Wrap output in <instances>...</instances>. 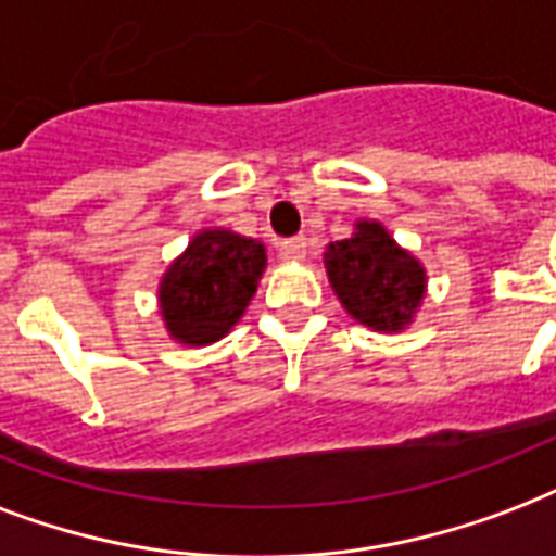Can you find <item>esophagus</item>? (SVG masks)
<instances>
[{"mask_svg":"<svg viewBox=\"0 0 556 556\" xmlns=\"http://www.w3.org/2000/svg\"><path fill=\"white\" fill-rule=\"evenodd\" d=\"M306 248H308V241L303 239V236H294V239L279 241V256H282L286 262H300V260H306Z\"/></svg>","mask_w":556,"mask_h":556,"instance_id":"1","label":"esophagus"}]
</instances>
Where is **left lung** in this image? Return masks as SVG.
Instances as JSON below:
<instances>
[{
	"label": "left lung",
	"instance_id": "1",
	"mask_svg": "<svg viewBox=\"0 0 556 556\" xmlns=\"http://www.w3.org/2000/svg\"><path fill=\"white\" fill-rule=\"evenodd\" d=\"M324 265L346 315L376 332L405 329L426 294V268L379 222H358L350 239L332 241Z\"/></svg>",
	"mask_w": 556,
	"mask_h": 556
}]
</instances>
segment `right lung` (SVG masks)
Masks as SVG:
<instances>
[{"instance_id": "1", "label": "right lung", "mask_w": 556, "mask_h": 556, "mask_svg": "<svg viewBox=\"0 0 556 556\" xmlns=\"http://www.w3.org/2000/svg\"><path fill=\"white\" fill-rule=\"evenodd\" d=\"M268 265L265 244L239 232L201 230L160 279V315L177 344L206 346L239 324Z\"/></svg>"}]
</instances>
